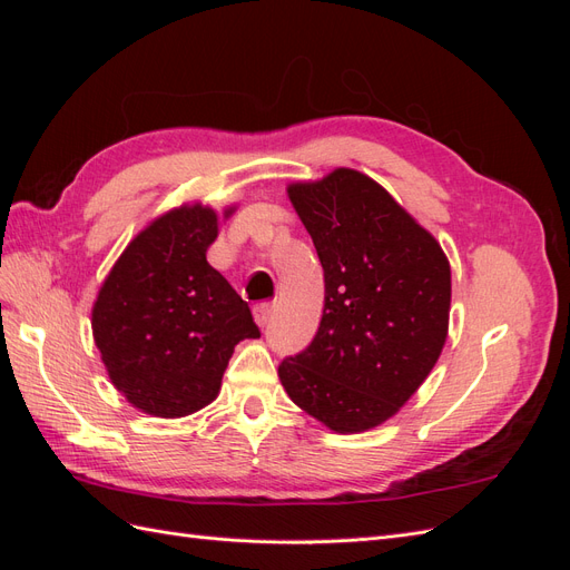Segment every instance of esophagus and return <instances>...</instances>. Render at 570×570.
Returning <instances> with one entry per match:
<instances>
[{"instance_id":"esophagus-1","label":"esophagus","mask_w":570,"mask_h":570,"mask_svg":"<svg viewBox=\"0 0 570 570\" xmlns=\"http://www.w3.org/2000/svg\"><path fill=\"white\" fill-rule=\"evenodd\" d=\"M271 314H273V306L271 304H266V302H262V304H256L254 306V321H256V325H266L268 323V318H271Z\"/></svg>"}]
</instances>
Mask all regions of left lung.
I'll return each instance as SVG.
<instances>
[{
  "mask_svg": "<svg viewBox=\"0 0 570 570\" xmlns=\"http://www.w3.org/2000/svg\"><path fill=\"white\" fill-rule=\"evenodd\" d=\"M318 252L325 302L308 347L278 366L289 400L342 435L400 411L438 364L450 331L452 268L438 239L354 168L289 183Z\"/></svg>",
  "mask_w": 570,
  "mask_h": 570,
  "instance_id": "1",
  "label": "left lung"
}]
</instances>
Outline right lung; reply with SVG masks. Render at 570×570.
Segmentation results:
<instances>
[{
	"instance_id": "right-lung-1",
	"label": "right lung",
	"mask_w": 570,
	"mask_h": 570,
	"mask_svg": "<svg viewBox=\"0 0 570 570\" xmlns=\"http://www.w3.org/2000/svg\"><path fill=\"white\" fill-rule=\"evenodd\" d=\"M237 206H226L223 220ZM220 216L176 206L137 233L92 304V337L111 385L149 416L212 404L235 344L258 337L247 302L206 262Z\"/></svg>"
}]
</instances>
